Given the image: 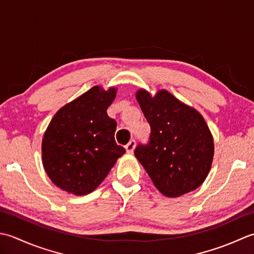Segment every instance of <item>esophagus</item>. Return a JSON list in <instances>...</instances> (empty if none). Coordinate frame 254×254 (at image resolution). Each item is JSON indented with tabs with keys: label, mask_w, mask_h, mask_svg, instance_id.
Here are the masks:
<instances>
[{
	"label": "esophagus",
	"mask_w": 254,
	"mask_h": 254,
	"mask_svg": "<svg viewBox=\"0 0 254 254\" xmlns=\"http://www.w3.org/2000/svg\"><path fill=\"white\" fill-rule=\"evenodd\" d=\"M134 147H136V141H134L133 139H131V140L126 144L127 153H132L133 150H134Z\"/></svg>",
	"instance_id": "obj_1"
}]
</instances>
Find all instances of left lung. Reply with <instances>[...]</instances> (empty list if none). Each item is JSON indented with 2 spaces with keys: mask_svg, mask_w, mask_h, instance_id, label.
Wrapping results in <instances>:
<instances>
[{
  "mask_svg": "<svg viewBox=\"0 0 254 254\" xmlns=\"http://www.w3.org/2000/svg\"><path fill=\"white\" fill-rule=\"evenodd\" d=\"M136 96L151 132L134 156L163 195L192 192L208 175L214 157L213 136L203 116L168 91L152 97L139 90Z\"/></svg>",
  "mask_w": 254,
  "mask_h": 254,
  "instance_id": "1",
  "label": "left lung"
}]
</instances>
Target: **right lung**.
<instances>
[{
	"mask_svg": "<svg viewBox=\"0 0 254 254\" xmlns=\"http://www.w3.org/2000/svg\"><path fill=\"white\" fill-rule=\"evenodd\" d=\"M116 89L94 86L56 113L43 139V163L61 190L74 195L93 192L126 150L115 141L116 121L107 108Z\"/></svg>",
	"mask_w": 254,
	"mask_h": 254,
	"instance_id": "right-lung-1",
	"label": "right lung"
}]
</instances>
